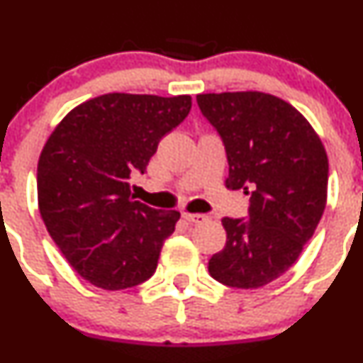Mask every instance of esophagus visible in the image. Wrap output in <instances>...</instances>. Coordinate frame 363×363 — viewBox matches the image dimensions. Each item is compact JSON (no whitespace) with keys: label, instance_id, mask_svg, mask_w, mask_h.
Returning <instances> with one entry per match:
<instances>
[{"label":"esophagus","instance_id":"obj_1","mask_svg":"<svg viewBox=\"0 0 363 363\" xmlns=\"http://www.w3.org/2000/svg\"><path fill=\"white\" fill-rule=\"evenodd\" d=\"M182 218L186 219L188 223H202L207 219L205 214H191V212H182Z\"/></svg>","mask_w":363,"mask_h":363}]
</instances>
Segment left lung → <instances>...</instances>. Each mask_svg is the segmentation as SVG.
Segmentation results:
<instances>
[{
  "label": "left lung",
  "mask_w": 363,
  "mask_h": 363,
  "mask_svg": "<svg viewBox=\"0 0 363 363\" xmlns=\"http://www.w3.org/2000/svg\"><path fill=\"white\" fill-rule=\"evenodd\" d=\"M228 158L226 188L250 195V219L223 218L226 244L208 274L232 288L272 283L298 259L327 205L328 158L309 121L259 91L196 96Z\"/></svg>",
  "instance_id": "left-lung-1"
}]
</instances>
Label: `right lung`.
Instances as JSON below:
<instances>
[{
	"mask_svg": "<svg viewBox=\"0 0 363 363\" xmlns=\"http://www.w3.org/2000/svg\"><path fill=\"white\" fill-rule=\"evenodd\" d=\"M191 111V96L108 93L67 113L36 172L47 232L75 272L108 291L144 283L181 214L133 200L161 138Z\"/></svg>",
	"mask_w": 363,
	"mask_h": 363,
	"instance_id": "1",
	"label": "right lung"
}]
</instances>
